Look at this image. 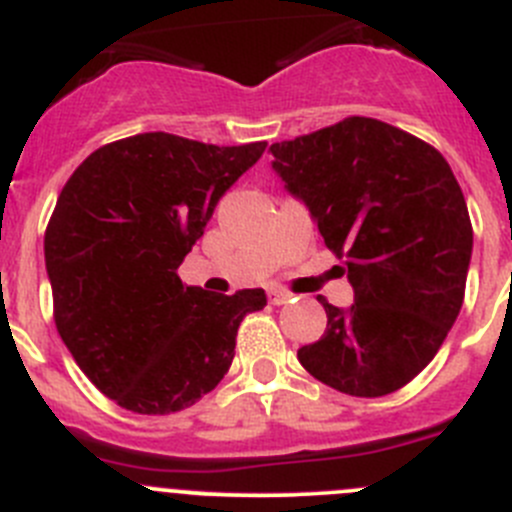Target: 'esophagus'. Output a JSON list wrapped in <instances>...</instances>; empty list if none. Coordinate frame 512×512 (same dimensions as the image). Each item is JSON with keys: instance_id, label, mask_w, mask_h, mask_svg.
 I'll use <instances>...</instances> for the list:
<instances>
[{"instance_id": "34e87169", "label": "esophagus", "mask_w": 512, "mask_h": 512, "mask_svg": "<svg viewBox=\"0 0 512 512\" xmlns=\"http://www.w3.org/2000/svg\"><path fill=\"white\" fill-rule=\"evenodd\" d=\"M269 301L274 306H281V304H289V301H294V294L286 289H271L269 291Z\"/></svg>"}]
</instances>
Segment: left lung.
I'll return each instance as SVG.
<instances>
[{"label":"left lung","mask_w":512,"mask_h":512,"mask_svg":"<svg viewBox=\"0 0 512 512\" xmlns=\"http://www.w3.org/2000/svg\"><path fill=\"white\" fill-rule=\"evenodd\" d=\"M271 153L354 286L347 311L319 296L324 337L299 349L301 367L352 397L397 392L462 309L472 223L460 183L430 143L359 115Z\"/></svg>","instance_id":"obj_1"}]
</instances>
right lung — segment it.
Segmentation results:
<instances>
[{
	"instance_id": "right-lung-1",
	"label": "right lung",
	"mask_w": 512,
	"mask_h": 512,
	"mask_svg": "<svg viewBox=\"0 0 512 512\" xmlns=\"http://www.w3.org/2000/svg\"><path fill=\"white\" fill-rule=\"evenodd\" d=\"M264 150L140 133L87 155L62 188L45 231L57 332L125 410L196 405L231 367L243 316L266 306L264 289L208 294L178 276L216 203Z\"/></svg>"
}]
</instances>
